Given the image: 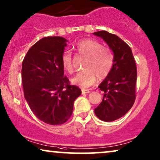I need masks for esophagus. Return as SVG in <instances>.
Returning <instances> with one entry per match:
<instances>
[{
    "label": "esophagus",
    "instance_id": "1",
    "mask_svg": "<svg viewBox=\"0 0 160 160\" xmlns=\"http://www.w3.org/2000/svg\"><path fill=\"white\" fill-rule=\"evenodd\" d=\"M91 91L88 89H82V94H85V93H89Z\"/></svg>",
    "mask_w": 160,
    "mask_h": 160
}]
</instances>
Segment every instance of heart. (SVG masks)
<instances>
[{
  "instance_id": "1",
  "label": "heart",
  "mask_w": 160,
  "mask_h": 160,
  "mask_svg": "<svg viewBox=\"0 0 160 160\" xmlns=\"http://www.w3.org/2000/svg\"><path fill=\"white\" fill-rule=\"evenodd\" d=\"M79 55L86 57L83 65L85 70L78 72L72 82L81 88H88L96 81L97 77L102 80L109 75L114 64V55L111 49L104 47L100 42L93 39H85L79 41L75 45ZM62 66L66 71L73 72L72 56L69 52H63L61 57Z\"/></svg>"
}]
</instances>
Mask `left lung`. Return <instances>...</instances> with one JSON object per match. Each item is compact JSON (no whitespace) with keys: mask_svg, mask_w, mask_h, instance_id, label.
<instances>
[{"mask_svg":"<svg viewBox=\"0 0 160 160\" xmlns=\"http://www.w3.org/2000/svg\"><path fill=\"white\" fill-rule=\"evenodd\" d=\"M103 39L114 53V64L107 78L99 86L103 99L94 112L100 120L113 121L124 116L135 102L137 67L128 44L108 31L93 33Z\"/></svg>","mask_w":160,"mask_h":160,"instance_id":"8db88e82","label":"left lung"}]
</instances>
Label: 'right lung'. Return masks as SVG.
Masks as SVG:
<instances>
[{
    "instance_id": "add662e5",
    "label": "right lung",
    "mask_w": 160,
    "mask_h": 160,
    "mask_svg": "<svg viewBox=\"0 0 160 160\" xmlns=\"http://www.w3.org/2000/svg\"><path fill=\"white\" fill-rule=\"evenodd\" d=\"M67 42L61 37L40 39L29 49L22 64L25 99L34 115L50 125L67 122L74 100L82 93L64 76L61 57Z\"/></svg>"
}]
</instances>
